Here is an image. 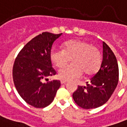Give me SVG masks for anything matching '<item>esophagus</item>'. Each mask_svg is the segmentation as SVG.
<instances>
[{"label":"esophagus","instance_id":"34e87169","mask_svg":"<svg viewBox=\"0 0 127 127\" xmlns=\"http://www.w3.org/2000/svg\"><path fill=\"white\" fill-rule=\"evenodd\" d=\"M66 82H67V81L66 80H61V84H64V83H66Z\"/></svg>","mask_w":127,"mask_h":127}]
</instances>
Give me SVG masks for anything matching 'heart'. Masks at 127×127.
I'll use <instances>...</instances> for the list:
<instances>
[{
    "label": "heart",
    "instance_id": "obj_1",
    "mask_svg": "<svg viewBox=\"0 0 127 127\" xmlns=\"http://www.w3.org/2000/svg\"><path fill=\"white\" fill-rule=\"evenodd\" d=\"M63 49L53 48L50 52L52 62L57 67H62L72 59V64L65 66L59 71L63 80L79 77L83 71L86 75L95 73L100 66L102 56L97 47L89 42L71 40L64 42Z\"/></svg>",
    "mask_w": 127,
    "mask_h": 127
}]
</instances>
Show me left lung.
<instances>
[{"instance_id":"left-lung-1","label":"left lung","mask_w":127,"mask_h":127,"mask_svg":"<svg viewBox=\"0 0 127 127\" xmlns=\"http://www.w3.org/2000/svg\"><path fill=\"white\" fill-rule=\"evenodd\" d=\"M119 65L110 48L103 42V59L99 70L86 86H78L73 93L74 101L83 109L96 108L111 97L119 81Z\"/></svg>"}]
</instances>
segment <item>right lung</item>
<instances>
[{"mask_svg":"<svg viewBox=\"0 0 127 127\" xmlns=\"http://www.w3.org/2000/svg\"><path fill=\"white\" fill-rule=\"evenodd\" d=\"M62 33L43 32L24 46L16 58L13 78L16 90L25 102L35 108H45L54 100L61 81L45 83L44 79L56 75L52 66V46Z\"/></svg>","mask_w":127,"mask_h":127,"instance_id":"right-lung-1","label":"right lung"}]
</instances>
